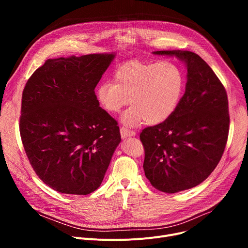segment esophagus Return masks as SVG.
<instances>
[{"instance_id":"obj_1","label":"esophagus","mask_w":248,"mask_h":248,"mask_svg":"<svg viewBox=\"0 0 248 248\" xmlns=\"http://www.w3.org/2000/svg\"><path fill=\"white\" fill-rule=\"evenodd\" d=\"M121 136L123 139L127 138V137H134V136H136V132L132 131V129H128L124 126H122L121 127Z\"/></svg>"}]
</instances>
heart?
Masks as SVG:
<instances>
[{
    "label": "heart",
    "instance_id": "b5f03b06",
    "mask_svg": "<svg viewBox=\"0 0 248 248\" xmlns=\"http://www.w3.org/2000/svg\"><path fill=\"white\" fill-rule=\"evenodd\" d=\"M185 78L171 61L128 62L117 68L113 81L104 80L95 90L99 106L116 113L129 103L133 106L122 116L124 124L135 126L142 122L158 124L177 109L184 93Z\"/></svg>",
    "mask_w": 248,
    "mask_h": 248
}]
</instances>
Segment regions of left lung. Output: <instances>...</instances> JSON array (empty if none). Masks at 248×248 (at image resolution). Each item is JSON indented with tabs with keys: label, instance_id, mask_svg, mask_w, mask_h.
<instances>
[{
	"label": "left lung",
	"instance_id": "left-lung-1",
	"mask_svg": "<svg viewBox=\"0 0 248 248\" xmlns=\"http://www.w3.org/2000/svg\"><path fill=\"white\" fill-rule=\"evenodd\" d=\"M185 61L187 83L176 111L140 135L144 170L153 187L165 193L184 191L208 178L222 157L229 133L226 90L199 55L191 51H155Z\"/></svg>",
	"mask_w": 248,
	"mask_h": 248
}]
</instances>
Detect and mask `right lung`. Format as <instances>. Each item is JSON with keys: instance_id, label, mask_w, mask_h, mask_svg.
I'll return each instance as SVG.
<instances>
[{"instance_id": "1", "label": "right lung", "mask_w": 248, "mask_h": 248, "mask_svg": "<svg viewBox=\"0 0 248 248\" xmlns=\"http://www.w3.org/2000/svg\"><path fill=\"white\" fill-rule=\"evenodd\" d=\"M113 58L114 53L48 59L24 87L23 146L37 176L57 192L95 191L121 142L116 121L94 93Z\"/></svg>"}]
</instances>
